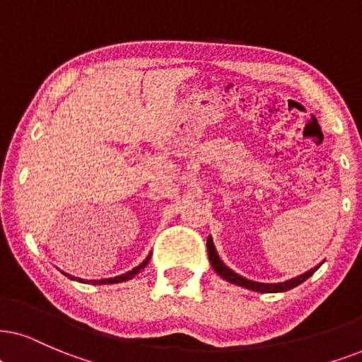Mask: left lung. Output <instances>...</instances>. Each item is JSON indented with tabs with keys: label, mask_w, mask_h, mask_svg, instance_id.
Returning a JSON list of instances; mask_svg holds the SVG:
<instances>
[{
	"label": "left lung",
	"mask_w": 362,
	"mask_h": 362,
	"mask_svg": "<svg viewBox=\"0 0 362 362\" xmlns=\"http://www.w3.org/2000/svg\"><path fill=\"white\" fill-rule=\"evenodd\" d=\"M207 252H209V260H210V264H212L214 271L217 272L222 279H226L227 282L237 284V286H240V287H247V289H250V291L264 292V294H267V292H286V291H289V289H294V287L299 286V284H303L305 279H309L315 271H317L319 267H321V264H319L317 267L310 269L309 272L303 274V276H299V277H296V279H291V281H286V282L264 284V282L247 281L245 277H242V276H239V274H235L234 271H230V269H228L227 265L222 262L221 257H218V255H217V250H215V247H214L212 237H209V239H207Z\"/></svg>",
	"instance_id": "8db88e82"
}]
</instances>
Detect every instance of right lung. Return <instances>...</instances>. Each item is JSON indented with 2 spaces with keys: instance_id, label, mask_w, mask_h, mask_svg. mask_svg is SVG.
Wrapping results in <instances>:
<instances>
[{
  "instance_id": "add662e5",
  "label": "right lung",
  "mask_w": 362,
  "mask_h": 362,
  "mask_svg": "<svg viewBox=\"0 0 362 362\" xmlns=\"http://www.w3.org/2000/svg\"><path fill=\"white\" fill-rule=\"evenodd\" d=\"M148 260H150V255H148L147 259L144 260V262H141V264L139 265V267L132 269L130 272L123 274V276H118V277H113V279H100V281H90V282H91V284H117V282H123V281H130V279H134V277L136 276V274H139V272L141 271V269H144L145 265L148 264ZM65 276H68V274H65ZM68 277H70L71 281H73V279H75V277H73V276H68ZM76 281L83 282V279H76Z\"/></svg>"
}]
</instances>
